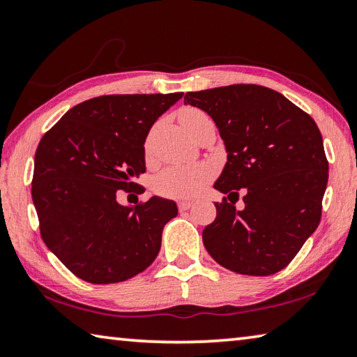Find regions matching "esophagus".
<instances>
[{
	"label": "esophagus",
	"instance_id": "1",
	"mask_svg": "<svg viewBox=\"0 0 357 357\" xmlns=\"http://www.w3.org/2000/svg\"><path fill=\"white\" fill-rule=\"evenodd\" d=\"M192 206H193V204L190 202H179L178 203V208H179L181 213H183V211H189Z\"/></svg>",
	"mask_w": 357,
	"mask_h": 357
}]
</instances>
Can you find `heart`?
<instances>
[{"label": "heart", "mask_w": 357, "mask_h": 357, "mask_svg": "<svg viewBox=\"0 0 357 357\" xmlns=\"http://www.w3.org/2000/svg\"><path fill=\"white\" fill-rule=\"evenodd\" d=\"M202 116H204V113L198 108H185L181 113V123L185 128L192 121ZM213 176L214 170L208 164H172L155 174L153 187L162 197L187 200L200 195Z\"/></svg>", "instance_id": "heart-1"}]
</instances>
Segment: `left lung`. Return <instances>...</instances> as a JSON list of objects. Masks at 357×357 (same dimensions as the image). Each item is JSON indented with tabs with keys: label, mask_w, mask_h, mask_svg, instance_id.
<instances>
[{
	"label": "left lung",
	"mask_w": 357,
	"mask_h": 357,
	"mask_svg": "<svg viewBox=\"0 0 357 357\" xmlns=\"http://www.w3.org/2000/svg\"><path fill=\"white\" fill-rule=\"evenodd\" d=\"M184 104L213 118L227 149L214 184L227 197L215 203V220L203 229L204 247L233 273H279L321 219L329 164L317 123L259 84L187 93ZM241 188L245 206L238 210Z\"/></svg>",
	"instance_id": "1"
}]
</instances>
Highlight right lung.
Returning a JSON list of instances; mask_svg holds the SVG:
<instances>
[{"mask_svg":"<svg viewBox=\"0 0 357 357\" xmlns=\"http://www.w3.org/2000/svg\"><path fill=\"white\" fill-rule=\"evenodd\" d=\"M181 98L99 96L72 107L39 142L31 195L40 236L78 279L124 282L155 259L176 203L153 197L123 206L116 193L146 172L149 129Z\"/></svg>","mask_w":357,"mask_h":357,"instance_id":"right-lung-1","label":"right lung"}]
</instances>
